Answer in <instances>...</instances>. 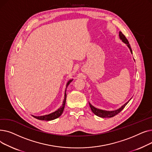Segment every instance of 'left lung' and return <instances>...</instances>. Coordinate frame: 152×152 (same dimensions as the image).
<instances>
[{
	"label": "left lung",
	"mask_w": 152,
	"mask_h": 152,
	"mask_svg": "<svg viewBox=\"0 0 152 152\" xmlns=\"http://www.w3.org/2000/svg\"><path fill=\"white\" fill-rule=\"evenodd\" d=\"M119 38H120V39L122 40V41L124 43H125L127 45V47H129V49H130V51H131V53L132 54V49L131 48L130 44H129L128 41H127V39H126V37H125V36L122 33V32L119 31ZM129 100L127 102H126L125 104L123 105L121 108H119V109H118L116 110H115V111H105V110H100V109L95 108L94 106H92L91 104L90 103H89V106L91 107V109L92 111L95 115H97V116H98L99 117H101V118H111V117L115 116V115L118 114L119 112H121V111L124 109V108L126 107V105L127 104V103H128Z\"/></svg>",
	"instance_id": "left-lung-1"
}]
</instances>
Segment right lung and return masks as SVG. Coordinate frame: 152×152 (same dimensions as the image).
<instances>
[{
  "instance_id": "obj_1",
  "label": "right lung",
  "mask_w": 152,
  "mask_h": 152,
  "mask_svg": "<svg viewBox=\"0 0 152 152\" xmlns=\"http://www.w3.org/2000/svg\"><path fill=\"white\" fill-rule=\"evenodd\" d=\"M72 81H73V79H70V80L66 84V90L65 92V98H64L63 104L60 108H58L57 111H54L53 113H52L49 115H46L41 116H33L37 119H39V120H44V121H50V120H53V119H55L56 118L60 117L63 113V111L64 110V108H65V105L66 100V88Z\"/></svg>"
}]
</instances>
